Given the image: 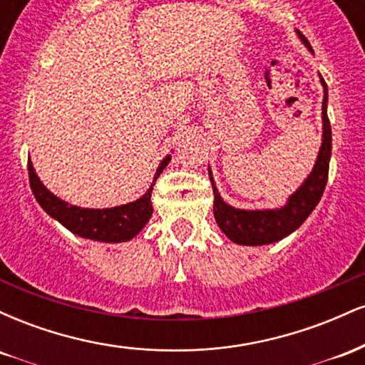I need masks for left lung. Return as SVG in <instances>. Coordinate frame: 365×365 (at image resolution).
Returning <instances> with one entry per match:
<instances>
[{
  "label": "left lung",
  "mask_w": 365,
  "mask_h": 365,
  "mask_svg": "<svg viewBox=\"0 0 365 365\" xmlns=\"http://www.w3.org/2000/svg\"><path fill=\"white\" fill-rule=\"evenodd\" d=\"M302 41L309 46L304 34ZM324 86V101H322V144L319 149L316 165H314L312 173L305 180L304 185L288 199V204L276 211H244V209H235L223 202L220 194H217L212 175L209 171V178L212 183V194H215V220L217 226L225 232V235L232 242L240 245H264L273 244L290 235L300 225L307 220V216L314 211V207L319 204L322 192L326 188L329 173V158H331V125L328 118V87H326L324 78H321Z\"/></svg>",
  "instance_id": "obj_1"
}]
</instances>
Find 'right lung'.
<instances>
[{
  "label": "right lung",
  "instance_id": "obj_1",
  "mask_svg": "<svg viewBox=\"0 0 365 365\" xmlns=\"http://www.w3.org/2000/svg\"><path fill=\"white\" fill-rule=\"evenodd\" d=\"M170 159V156H166L161 161L156 177H154V183L163 173V170L168 166ZM27 170L32 194L41 204V207L78 237L99 242H113V244L115 242H127L135 237L148 223L149 217L153 216V204H150L153 187L149 188L148 194L142 195L135 202L125 204V206L111 209H82L70 206L65 200L53 195L37 178L31 159L27 163Z\"/></svg>",
  "mask_w": 365,
  "mask_h": 365
}]
</instances>
